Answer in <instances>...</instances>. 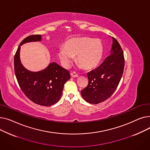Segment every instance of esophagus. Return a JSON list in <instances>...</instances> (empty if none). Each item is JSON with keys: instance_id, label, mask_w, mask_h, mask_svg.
I'll return each instance as SVG.
<instances>
[{"instance_id": "34e87169", "label": "esophagus", "mask_w": 150, "mask_h": 150, "mask_svg": "<svg viewBox=\"0 0 150 150\" xmlns=\"http://www.w3.org/2000/svg\"><path fill=\"white\" fill-rule=\"evenodd\" d=\"M70 75L72 76V77H74V78L78 76V75L75 72H71L70 73Z\"/></svg>"}]
</instances>
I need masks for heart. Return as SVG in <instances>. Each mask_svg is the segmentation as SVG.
I'll return each mask as SVG.
<instances>
[{"label":"heart","instance_id":"b5f03b06","mask_svg":"<svg viewBox=\"0 0 150 150\" xmlns=\"http://www.w3.org/2000/svg\"><path fill=\"white\" fill-rule=\"evenodd\" d=\"M103 54V47L98 39L88 37L70 39L58 51V57L62 65L67 67L73 57L86 69L95 68L100 63Z\"/></svg>","mask_w":150,"mask_h":150}]
</instances>
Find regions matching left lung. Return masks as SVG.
<instances>
[{
  "instance_id": "8db88e82",
  "label": "left lung",
  "mask_w": 150,
  "mask_h": 150,
  "mask_svg": "<svg viewBox=\"0 0 150 150\" xmlns=\"http://www.w3.org/2000/svg\"><path fill=\"white\" fill-rule=\"evenodd\" d=\"M124 67L123 50L112 37L111 54L98 67L87 74L88 84L81 91L84 100L91 104H98L109 98L120 83Z\"/></svg>"
}]
</instances>
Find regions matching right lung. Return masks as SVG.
Wrapping results in <instances>:
<instances>
[{
    "label": "right lung",
    "mask_w": 150,
    "mask_h": 150,
    "mask_svg": "<svg viewBox=\"0 0 150 150\" xmlns=\"http://www.w3.org/2000/svg\"><path fill=\"white\" fill-rule=\"evenodd\" d=\"M41 41V35H30L20 43L14 58V73L23 93L33 103L50 106L57 103L66 82L70 78L69 70L52 62L45 69L34 72L28 70L21 62V45L29 42Z\"/></svg>",
    "instance_id": "add662e5"
}]
</instances>
